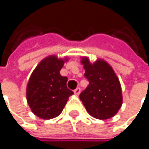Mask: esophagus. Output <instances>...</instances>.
<instances>
[{
    "label": "esophagus",
    "mask_w": 149,
    "mask_h": 149,
    "mask_svg": "<svg viewBox=\"0 0 149 149\" xmlns=\"http://www.w3.org/2000/svg\"><path fill=\"white\" fill-rule=\"evenodd\" d=\"M74 93L76 95H79V93H80V88H79V87H77V88L74 91Z\"/></svg>",
    "instance_id": "34e87169"
}]
</instances>
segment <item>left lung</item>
<instances>
[{"instance_id": "obj_1", "label": "left lung", "mask_w": 149, "mask_h": 149, "mask_svg": "<svg viewBox=\"0 0 149 149\" xmlns=\"http://www.w3.org/2000/svg\"><path fill=\"white\" fill-rule=\"evenodd\" d=\"M85 78L89 81L79 98L90 115L100 120L112 117L123 104L122 89L119 79L112 68L104 60H97L93 64L85 58Z\"/></svg>"}]
</instances>
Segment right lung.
Segmentation results:
<instances>
[{"label": "right lung", "mask_w": 149, "mask_h": 149, "mask_svg": "<svg viewBox=\"0 0 149 149\" xmlns=\"http://www.w3.org/2000/svg\"><path fill=\"white\" fill-rule=\"evenodd\" d=\"M66 60V59H65ZM63 59L55 56L44 58L36 67L26 87V100L32 111L42 119L59 115L73 91L68 89L66 76L59 73Z\"/></svg>", "instance_id": "obj_1"}]
</instances>
